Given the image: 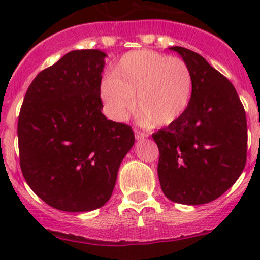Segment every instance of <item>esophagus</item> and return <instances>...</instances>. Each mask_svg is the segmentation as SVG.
Wrapping results in <instances>:
<instances>
[{"instance_id":"34e87169","label":"esophagus","mask_w":260,"mask_h":260,"mask_svg":"<svg viewBox=\"0 0 260 260\" xmlns=\"http://www.w3.org/2000/svg\"><path fill=\"white\" fill-rule=\"evenodd\" d=\"M135 136H136V140L140 141V140H143V138L147 137V133L141 132V131H135Z\"/></svg>"}]
</instances>
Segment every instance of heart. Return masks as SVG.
<instances>
[{
    "mask_svg": "<svg viewBox=\"0 0 260 260\" xmlns=\"http://www.w3.org/2000/svg\"><path fill=\"white\" fill-rule=\"evenodd\" d=\"M192 77L180 57L151 50L127 52L103 81L101 96L107 114L123 120L135 108L138 118L153 127L176 122L190 103Z\"/></svg>",
    "mask_w": 260,
    "mask_h": 260,
    "instance_id": "obj_1",
    "label": "heart"
}]
</instances>
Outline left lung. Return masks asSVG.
Returning <instances> with one entry per match:
<instances>
[{
	"label": "left lung",
	"mask_w": 260,
	"mask_h": 260,
	"mask_svg": "<svg viewBox=\"0 0 260 260\" xmlns=\"http://www.w3.org/2000/svg\"><path fill=\"white\" fill-rule=\"evenodd\" d=\"M192 77L190 103L176 122L153 133L165 196L174 203L214 201L242 175L246 162L245 111L234 85L201 55L172 46Z\"/></svg>",
	"instance_id": "obj_1"
}]
</instances>
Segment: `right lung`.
<instances>
[{"mask_svg": "<svg viewBox=\"0 0 260 260\" xmlns=\"http://www.w3.org/2000/svg\"><path fill=\"white\" fill-rule=\"evenodd\" d=\"M106 57L95 49L68 52L36 75L21 107V171L31 190L57 210L102 208L135 145L129 125L102 113Z\"/></svg>", "mask_w": 260, "mask_h": 260, "instance_id": "add662e5", "label": "right lung"}]
</instances>
